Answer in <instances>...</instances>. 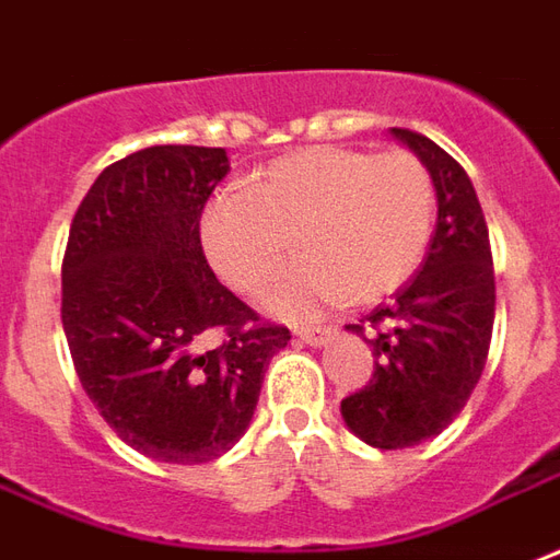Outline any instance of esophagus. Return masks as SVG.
<instances>
[{"label":"esophagus","mask_w":560,"mask_h":560,"mask_svg":"<svg viewBox=\"0 0 560 560\" xmlns=\"http://www.w3.org/2000/svg\"><path fill=\"white\" fill-rule=\"evenodd\" d=\"M330 334H334L330 328H301L298 330V337H301L304 342H310V346H322V342H328Z\"/></svg>","instance_id":"1"}]
</instances>
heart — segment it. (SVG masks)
Wrapping results in <instances>:
<instances>
[{
    "label": "heart",
    "instance_id": "1",
    "mask_svg": "<svg viewBox=\"0 0 560 560\" xmlns=\"http://www.w3.org/2000/svg\"><path fill=\"white\" fill-rule=\"evenodd\" d=\"M432 182L409 151L310 145L289 151L250 187H226L202 214L208 262L235 292H262L295 247L307 259L271 292L283 316H313L352 298L397 292L427 253Z\"/></svg>",
    "mask_w": 560,
    "mask_h": 560
}]
</instances>
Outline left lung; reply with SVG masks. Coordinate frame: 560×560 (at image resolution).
Instances as JSON below:
<instances>
[{
    "label": "left lung",
    "instance_id": "1",
    "mask_svg": "<svg viewBox=\"0 0 560 560\" xmlns=\"http://www.w3.org/2000/svg\"><path fill=\"white\" fill-rule=\"evenodd\" d=\"M430 170L439 223L430 253L390 304L349 325L370 330L373 375L342 399L346 427L378 451L427 442L451 423L487 366L495 322V268L483 208L451 154L415 130L394 128Z\"/></svg>",
    "mask_w": 560,
    "mask_h": 560
}]
</instances>
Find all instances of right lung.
<instances>
[{"mask_svg": "<svg viewBox=\"0 0 560 560\" xmlns=\"http://www.w3.org/2000/svg\"><path fill=\"white\" fill-rule=\"evenodd\" d=\"M223 149L151 145L109 163L73 214L62 325L80 385L116 435L161 463H211L250 427L292 334L220 283L199 220Z\"/></svg>", "mask_w": 560, "mask_h": 560, "instance_id": "add662e5", "label": "right lung"}]
</instances>
